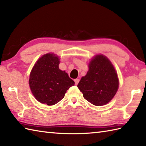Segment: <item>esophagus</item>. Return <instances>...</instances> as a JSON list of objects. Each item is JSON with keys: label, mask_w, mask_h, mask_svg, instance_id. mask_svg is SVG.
Listing matches in <instances>:
<instances>
[{"label": "esophagus", "mask_w": 146, "mask_h": 146, "mask_svg": "<svg viewBox=\"0 0 146 146\" xmlns=\"http://www.w3.org/2000/svg\"><path fill=\"white\" fill-rule=\"evenodd\" d=\"M74 82H75L76 85H78V84L79 83V79H74Z\"/></svg>", "instance_id": "obj_1"}]
</instances>
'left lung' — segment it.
<instances>
[{
    "mask_svg": "<svg viewBox=\"0 0 146 146\" xmlns=\"http://www.w3.org/2000/svg\"><path fill=\"white\" fill-rule=\"evenodd\" d=\"M78 87L83 97L93 105L109 103L119 87L117 74L111 61L103 54L93 58L86 75L82 77Z\"/></svg>",
    "mask_w": 146,
    "mask_h": 146,
    "instance_id": "8db88e82",
    "label": "left lung"
}]
</instances>
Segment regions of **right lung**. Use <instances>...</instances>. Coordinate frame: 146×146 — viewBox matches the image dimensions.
I'll use <instances>...</instances> for the list:
<instances>
[{
    "instance_id": "add662e5",
    "label": "right lung",
    "mask_w": 146,
    "mask_h": 146,
    "mask_svg": "<svg viewBox=\"0 0 146 146\" xmlns=\"http://www.w3.org/2000/svg\"><path fill=\"white\" fill-rule=\"evenodd\" d=\"M60 59L53 53L46 54L37 60L30 74L32 94L41 104L53 106L64 97L75 82L65 71L59 69Z\"/></svg>"
}]
</instances>
